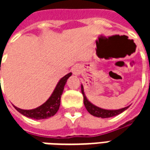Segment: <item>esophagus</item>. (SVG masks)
Masks as SVG:
<instances>
[{
	"label": "esophagus",
	"mask_w": 150,
	"mask_h": 150,
	"mask_svg": "<svg viewBox=\"0 0 150 150\" xmlns=\"http://www.w3.org/2000/svg\"><path fill=\"white\" fill-rule=\"evenodd\" d=\"M72 72H73V74L74 75H79V68L77 66H75L73 69H72Z\"/></svg>",
	"instance_id": "34e87169"
}]
</instances>
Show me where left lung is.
Instances as JSON below:
<instances>
[{"mask_svg":"<svg viewBox=\"0 0 150 150\" xmlns=\"http://www.w3.org/2000/svg\"><path fill=\"white\" fill-rule=\"evenodd\" d=\"M81 91L82 94L83 96V104L86 108V109L88 110V112L91 115L96 117H101V118H109V117H112V116H117L121 112H123L124 111H125L129 106H127L125 108H123L120 109H104V108H101L97 106H96L95 104L91 103L90 101L88 100V98L86 96V95L84 93V88L83 86L81 84Z\"/></svg>","mask_w":150,"mask_h":150,"instance_id":"left-lung-1","label":"left lung"}]
</instances>
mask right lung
I'll use <instances>...</instances> for the list:
<instances>
[{
  "label": "right lung",
  "instance_id": "add662e5",
  "mask_svg": "<svg viewBox=\"0 0 150 150\" xmlns=\"http://www.w3.org/2000/svg\"><path fill=\"white\" fill-rule=\"evenodd\" d=\"M71 75L72 73L70 72L67 75L63 76L62 79H60V80L58 82L54 90L53 91L52 94L50 95L49 99L44 104L40 105L39 107L34 108V109H30V110L21 109L16 106H13V107L15 108L16 110L18 111L23 116L29 117V118H32V119H47L49 117L54 116L60 106V100H61V96L64 89V86L68 78L70 76H71Z\"/></svg>",
  "mask_w": 150,
  "mask_h": 150
}]
</instances>
